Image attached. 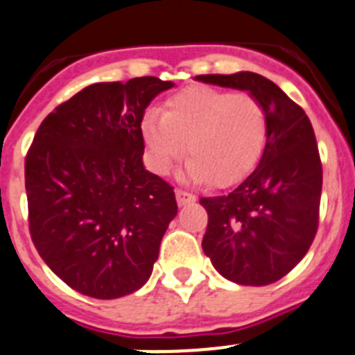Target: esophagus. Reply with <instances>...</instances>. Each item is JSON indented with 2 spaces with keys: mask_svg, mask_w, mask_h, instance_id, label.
Returning <instances> with one entry per match:
<instances>
[{
  "mask_svg": "<svg viewBox=\"0 0 355 355\" xmlns=\"http://www.w3.org/2000/svg\"><path fill=\"white\" fill-rule=\"evenodd\" d=\"M177 203L178 207H185V205H191V203H194L196 201V196L191 193H185V191H177Z\"/></svg>",
  "mask_w": 355,
  "mask_h": 355,
  "instance_id": "1",
  "label": "esophagus"
}]
</instances>
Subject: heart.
<instances>
[{
  "instance_id": "1",
  "label": "heart",
  "mask_w": 355,
  "mask_h": 355,
  "mask_svg": "<svg viewBox=\"0 0 355 355\" xmlns=\"http://www.w3.org/2000/svg\"><path fill=\"white\" fill-rule=\"evenodd\" d=\"M152 171L166 175L185 154V178L233 185L260 162L269 136L267 111L257 97L212 86H189L146 110L139 122Z\"/></svg>"
}]
</instances>
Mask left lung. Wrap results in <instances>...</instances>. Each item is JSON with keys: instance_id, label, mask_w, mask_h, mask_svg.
Segmentation results:
<instances>
[{"instance_id": "8db88e82", "label": "left lung", "mask_w": 355, "mask_h": 355, "mask_svg": "<svg viewBox=\"0 0 355 355\" xmlns=\"http://www.w3.org/2000/svg\"><path fill=\"white\" fill-rule=\"evenodd\" d=\"M196 81L248 92L267 111L269 136L253 173L228 194L200 203L209 214L201 248L214 269L237 285H270L304 258L318 228L322 164L311 122L279 86L254 72Z\"/></svg>"}]
</instances>
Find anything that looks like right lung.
Masks as SVG:
<instances>
[{
    "instance_id": "obj_1",
    "label": "right lung",
    "mask_w": 355,
    "mask_h": 355,
    "mask_svg": "<svg viewBox=\"0 0 355 355\" xmlns=\"http://www.w3.org/2000/svg\"><path fill=\"white\" fill-rule=\"evenodd\" d=\"M159 78L95 83L46 116L24 164L30 233L38 254L83 295L141 288L177 216L173 187L145 170L139 122Z\"/></svg>"
}]
</instances>
